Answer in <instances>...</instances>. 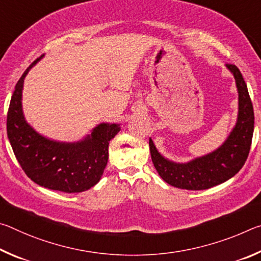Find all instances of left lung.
Returning <instances> with one entry per match:
<instances>
[{"label":"left lung","mask_w":261,"mask_h":261,"mask_svg":"<svg viewBox=\"0 0 261 261\" xmlns=\"http://www.w3.org/2000/svg\"><path fill=\"white\" fill-rule=\"evenodd\" d=\"M226 67L236 82L238 115L235 126L220 147L206 155L179 163L163 156L149 138V152L158 174L175 188L196 191L226 182L242 169L249 155L254 129L253 106L240 69L233 64Z\"/></svg>","instance_id":"obj_1"}]
</instances>
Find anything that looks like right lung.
Returning a JSON list of instances; mask_svg holds the SVG:
<instances>
[{
    "mask_svg": "<svg viewBox=\"0 0 261 261\" xmlns=\"http://www.w3.org/2000/svg\"><path fill=\"white\" fill-rule=\"evenodd\" d=\"M41 57L16 84L7 116L9 141L20 167L34 183L67 193L86 191L101 179L108 162L109 141L121 126L100 123L90 135L74 143L53 140L35 131L25 120L21 94L26 74Z\"/></svg>",
    "mask_w": 261,
    "mask_h": 261,
    "instance_id": "add662e5",
    "label": "right lung"
}]
</instances>
